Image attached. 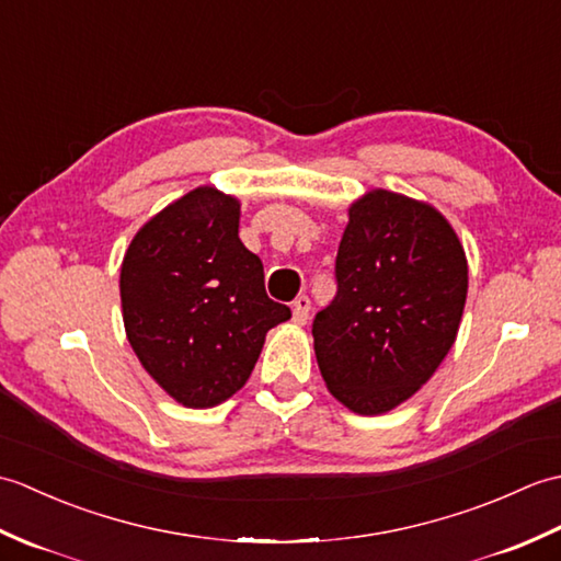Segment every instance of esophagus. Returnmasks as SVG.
I'll use <instances>...</instances> for the list:
<instances>
[{"label":"esophagus","mask_w":561,"mask_h":561,"mask_svg":"<svg viewBox=\"0 0 561 561\" xmlns=\"http://www.w3.org/2000/svg\"><path fill=\"white\" fill-rule=\"evenodd\" d=\"M291 311H294V323L304 325L308 320V313H311V299H308V296H299V299L294 301Z\"/></svg>","instance_id":"esophagus-1"}]
</instances>
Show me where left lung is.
<instances>
[{
  "label": "left lung",
  "instance_id": "left-lung-1",
  "mask_svg": "<svg viewBox=\"0 0 561 561\" xmlns=\"http://www.w3.org/2000/svg\"><path fill=\"white\" fill-rule=\"evenodd\" d=\"M337 294L316 313V359L332 396L359 414L412 398L453 347L468 260L440 214L374 190L350 209Z\"/></svg>",
  "mask_w": 561,
  "mask_h": 561
}]
</instances>
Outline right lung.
<instances>
[{
	"mask_svg": "<svg viewBox=\"0 0 561 561\" xmlns=\"http://www.w3.org/2000/svg\"><path fill=\"white\" fill-rule=\"evenodd\" d=\"M238 199L197 187L141 226L121 270L127 340L149 376L185 408L245 386L267 330L291 318L238 238Z\"/></svg>",
	"mask_w": 561,
	"mask_h": 561,
	"instance_id": "1",
	"label": "right lung"
}]
</instances>
